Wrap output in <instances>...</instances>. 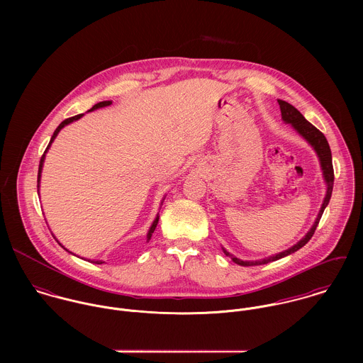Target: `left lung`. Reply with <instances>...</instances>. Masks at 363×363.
I'll return each mask as SVG.
<instances>
[{
  "mask_svg": "<svg viewBox=\"0 0 363 363\" xmlns=\"http://www.w3.org/2000/svg\"><path fill=\"white\" fill-rule=\"evenodd\" d=\"M278 104H279V108H281V116H282V120L284 123L286 124H291L292 128L311 145V148L314 150L315 155L320 160V167H321V172H323V179H324V183H325V197L323 200V204L321 208L317 213V218L313 223V226L311 228V230L305 235V238H302L296 245H294L292 247L281 252V253H277L274 256H269V257H265V259H256V261H245V259H238L235 257L233 255H230L226 249L222 247L223 253L230 257L233 262L239 264V265H243V267H250V265H261V264H268L271 261H275V259H282V257H286L295 252H298L299 249H302L309 240L311 239V236L314 235V230L320 222V218L324 212L325 207L328 206L330 203V199H331V193H333V186H334V169H333V157H331V150H330V145L324 137V134L321 131H318L313 124H311L303 116L302 113L294 107L292 104L285 102V101H279L278 99Z\"/></svg>",
  "mask_w": 363,
  "mask_h": 363,
  "instance_id": "1",
  "label": "left lung"
}]
</instances>
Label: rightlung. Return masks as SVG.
<instances>
[{
	"mask_svg": "<svg viewBox=\"0 0 363 363\" xmlns=\"http://www.w3.org/2000/svg\"><path fill=\"white\" fill-rule=\"evenodd\" d=\"M111 104V101H104V102H99V104H95L91 110H88V111H94V110H96V108H101V107H106V106H110ZM84 114H78V116H74V117H69V118H67V120H64L57 128H55V131H54V134L52 135V140H50V143H49V145H48V148H46V151H45V154L42 156V159H40V163H39V173H38V193H39V189H40V177H42V170H43V163H45V159H46V154H48V151L50 150V147H52V141L55 140V137L58 135V133L61 131V128H64L65 125H68V124H71V123H74V121H77V120H79L81 117H82ZM163 203V200L160 201V204ZM157 220H159V215H156L155 219H154V222H152V225H151V228H150V230H148V233H147V242H150L151 240V236H152V233H154V230H155L156 225H157ZM55 239V238H54ZM57 240V239H55ZM58 242V240H57ZM58 245L61 246V247H64L60 242H58ZM65 249V247H64ZM67 250V249H65ZM68 253H71L69 250H67ZM71 255H74V253H71ZM75 256V255H74ZM78 257V256H77ZM88 261H91V262H94V264H102L104 261H101V259H88Z\"/></svg>",
	"mask_w": 363,
	"mask_h": 363,
	"instance_id": "right-lung-1",
	"label": "right lung"
}]
</instances>
